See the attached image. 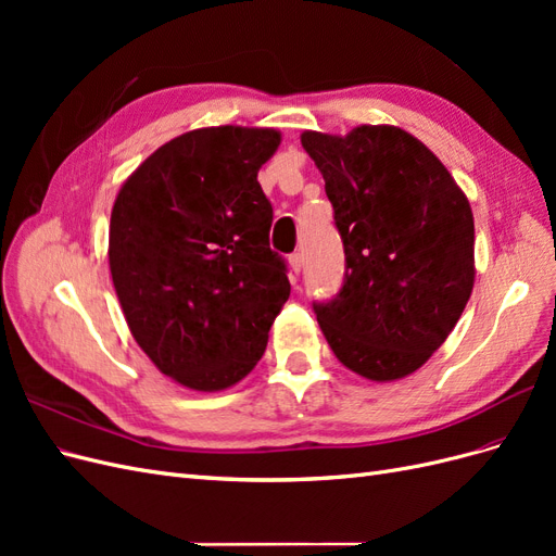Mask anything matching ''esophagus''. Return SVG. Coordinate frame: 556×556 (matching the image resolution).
I'll use <instances>...</instances> for the list:
<instances>
[{"label":"esophagus","mask_w":556,"mask_h":556,"mask_svg":"<svg viewBox=\"0 0 556 556\" xmlns=\"http://www.w3.org/2000/svg\"><path fill=\"white\" fill-rule=\"evenodd\" d=\"M301 266H304V255L301 252H294V255H290V271H292V280H296Z\"/></svg>","instance_id":"1"}]
</instances>
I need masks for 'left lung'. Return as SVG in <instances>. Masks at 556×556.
<instances>
[{
  "label": "left lung",
  "mask_w": 556,
  "mask_h": 556,
  "mask_svg": "<svg viewBox=\"0 0 556 556\" xmlns=\"http://www.w3.org/2000/svg\"><path fill=\"white\" fill-rule=\"evenodd\" d=\"M345 250V280L313 304L333 355L392 382L439 350L476 282V227L445 164L406 129L359 125L345 137L304 131Z\"/></svg>",
  "instance_id": "left-lung-1"
}]
</instances>
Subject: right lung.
I'll return each mask as SVG.
<instances>
[{"label": "right lung", "instance_id": "add662e5", "mask_svg": "<svg viewBox=\"0 0 556 556\" xmlns=\"http://www.w3.org/2000/svg\"><path fill=\"white\" fill-rule=\"evenodd\" d=\"M278 146L271 127L185 131L115 197L109 266L127 327L188 390L243 380L290 296L288 268L268 248L274 208L257 182Z\"/></svg>", "mask_w": 556, "mask_h": 556}]
</instances>
